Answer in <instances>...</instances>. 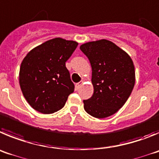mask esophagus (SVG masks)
<instances>
[{"instance_id":"1","label":"esophagus","mask_w":159,"mask_h":159,"mask_svg":"<svg viewBox=\"0 0 159 159\" xmlns=\"http://www.w3.org/2000/svg\"><path fill=\"white\" fill-rule=\"evenodd\" d=\"M83 84V81H80V82H78L76 84V89L78 90V89H79V88L80 87H81V85H82Z\"/></svg>"}]
</instances>
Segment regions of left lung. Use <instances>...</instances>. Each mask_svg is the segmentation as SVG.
I'll return each mask as SVG.
<instances>
[{
    "mask_svg": "<svg viewBox=\"0 0 159 159\" xmlns=\"http://www.w3.org/2000/svg\"><path fill=\"white\" fill-rule=\"evenodd\" d=\"M80 49L92 66L93 94L84 100L85 111L96 118L116 113L135 85V67L129 55L106 39L84 43Z\"/></svg>",
    "mask_w": 159,
    "mask_h": 159,
    "instance_id": "8db88e82",
    "label": "left lung"
}]
</instances>
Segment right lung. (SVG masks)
Masks as SVG:
<instances>
[{"instance_id":"add662e5","label":"right lung","mask_w":159,"mask_h":159,"mask_svg":"<svg viewBox=\"0 0 159 159\" xmlns=\"http://www.w3.org/2000/svg\"><path fill=\"white\" fill-rule=\"evenodd\" d=\"M78 43L55 38L31 50L20 69V85L26 101L36 111L51 114L65 105L74 91L66 62Z\"/></svg>"}]
</instances>
